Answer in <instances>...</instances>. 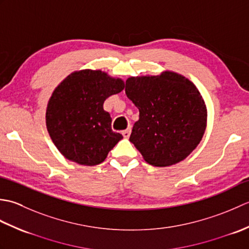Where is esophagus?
<instances>
[{"label": "esophagus", "mask_w": 249, "mask_h": 249, "mask_svg": "<svg viewBox=\"0 0 249 249\" xmlns=\"http://www.w3.org/2000/svg\"><path fill=\"white\" fill-rule=\"evenodd\" d=\"M130 128H128V129H125V130H123L122 131V135H123V137L124 138H129V136H130Z\"/></svg>", "instance_id": "1"}]
</instances>
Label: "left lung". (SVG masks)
I'll return each mask as SVG.
<instances>
[{
    "instance_id": "left-lung-1",
    "label": "left lung",
    "mask_w": 249,
    "mask_h": 249,
    "mask_svg": "<svg viewBox=\"0 0 249 249\" xmlns=\"http://www.w3.org/2000/svg\"><path fill=\"white\" fill-rule=\"evenodd\" d=\"M125 93L139 109L129 141L150 165H174L200 143L206 127V107L187 78L173 71L130 77Z\"/></svg>"
}]
</instances>
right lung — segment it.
I'll return each instance as SVG.
<instances>
[{
  "instance_id": "add662e5",
  "label": "right lung",
  "mask_w": 249,
  "mask_h": 249,
  "mask_svg": "<svg viewBox=\"0 0 249 249\" xmlns=\"http://www.w3.org/2000/svg\"><path fill=\"white\" fill-rule=\"evenodd\" d=\"M124 87L121 79L91 70L72 72L56 87L47 106L46 124L63 156L84 166L106 160L123 136L111 128L104 102Z\"/></svg>"
}]
</instances>
